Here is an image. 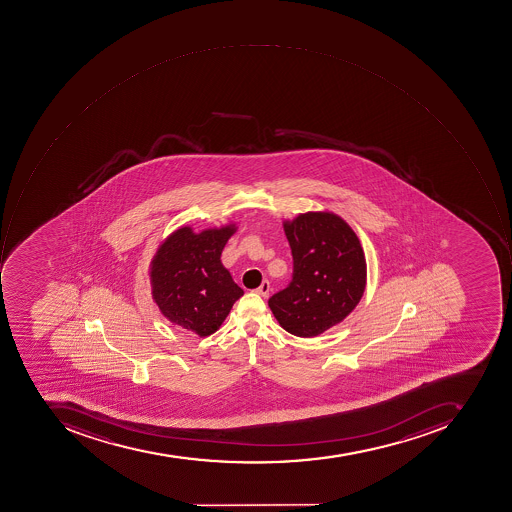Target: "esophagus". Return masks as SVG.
Wrapping results in <instances>:
<instances>
[{
    "label": "esophagus",
    "instance_id": "esophagus-1",
    "mask_svg": "<svg viewBox=\"0 0 512 512\" xmlns=\"http://www.w3.org/2000/svg\"><path fill=\"white\" fill-rule=\"evenodd\" d=\"M269 291H271V283L268 280H263V283L257 288V294H260L261 297H268Z\"/></svg>",
    "mask_w": 512,
    "mask_h": 512
}]
</instances>
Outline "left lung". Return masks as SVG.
<instances>
[{
  "instance_id": "left-lung-1",
  "label": "left lung",
  "mask_w": 512,
  "mask_h": 512,
  "mask_svg": "<svg viewBox=\"0 0 512 512\" xmlns=\"http://www.w3.org/2000/svg\"><path fill=\"white\" fill-rule=\"evenodd\" d=\"M283 229L293 255V279L269 297L268 305L286 332L313 338L344 321L363 297V247L349 224L333 213H304Z\"/></svg>"
}]
</instances>
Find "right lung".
<instances>
[{"instance_id": "right-lung-1", "label": "right lung", "mask_w": 512, "mask_h": 512, "mask_svg": "<svg viewBox=\"0 0 512 512\" xmlns=\"http://www.w3.org/2000/svg\"><path fill=\"white\" fill-rule=\"evenodd\" d=\"M235 226L194 232L180 227L151 263L152 297L166 319L188 332L212 335L244 291L221 263Z\"/></svg>"}]
</instances>
